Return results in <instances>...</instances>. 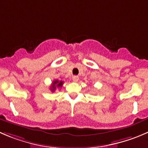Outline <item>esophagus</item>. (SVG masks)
<instances>
[{"instance_id": "esophagus-1", "label": "esophagus", "mask_w": 148, "mask_h": 148, "mask_svg": "<svg viewBox=\"0 0 148 148\" xmlns=\"http://www.w3.org/2000/svg\"><path fill=\"white\" fill-rule=\"evenodd\" d=\"M72 79H73V81L74 82H77L79 80V77H77V76H73Z\"/></svg>"}]
</instances>
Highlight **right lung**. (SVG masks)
Wrapping results in <instances>:
<instances>
[{
    "label": "right lung",
    "mask_w": 148,
    "mask_h": 148,
    "mask_svg": "<svg viewBox=\"0 0 148 148\" xmlns=\"http://www.w3.org/2000/svg\"><path fill=\"white\" fill-rule=\"evenodd\" d=\"M63 84H64V82L59 81V80H54L52 84H51V87L50 88V90L52 92H54L56 90V87L59 88V87H62Z\"/></svg>",
    "instance_id": "obj_1"
}]
</instances>
